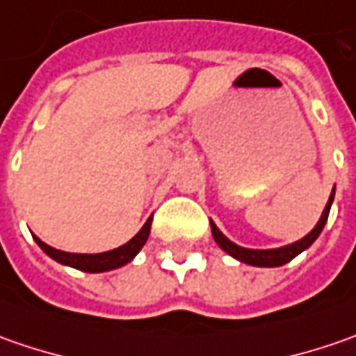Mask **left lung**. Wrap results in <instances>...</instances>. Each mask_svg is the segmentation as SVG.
Wrapping results in <instances>:
<instances>
[{
  "label": "left lung",
  "mask_w": 356,
  "mask_h": 356,
  "mask_svg": "<svg viewBox=\"0 0 356 356\" xmlns=\"http://www.w3.org/2000/svg\"><path fill=\"white\" fill-rule=\"evenodd\" d=\"M333 196H335V190L331 192V198H329V202H327L325 212H323L321 220L317 222V226L313 227V229H311L303 239L295 241V243H291V245L280 248V250H245V248H239V245H236L234 241H229V239H227L226 236L216 227L213 222H210V224H212V236L213 239L218 241V245H220L224 252H227L232 257H236V259L243 261V264H250V266H257V267L283 266V264L291 261L295 255H299L303 250H307L309 245H311L315 239L319 238V234H321L323 227H325V222H327V218H329V210H331V204H333Z\"/></svg>",
  "instance_id": "1"
}]
</instances>
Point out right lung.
I'll return each mask as SVG.
<instances>
[{
    "label": "right lung",
    "mask_w": 356,
    "mask_h": 356,
    "mask_svg": "<svg viewBox=\"0 0 356 356\" xmlns=\"http://www.w3.org/2000/svg\"><path fill=\"white\" fill-rule=\"evenodd\" d=\"M150 224H152V218L146 220V224L143 226V229L130 239L129 243L120 245L113 252H104V253H67L61 252V250H55L47 245L45 241L33 236L37 245L47 253L49 257H53L55 261H59L63 266H71L75 269H81V271H89V273H101V271H108V269H117V267L129 264L130 259L136 255V253L143 250V245L148 239V234H150Z\"/></svg>",
    "instance_id": "add662e5"
}]
</instances>
